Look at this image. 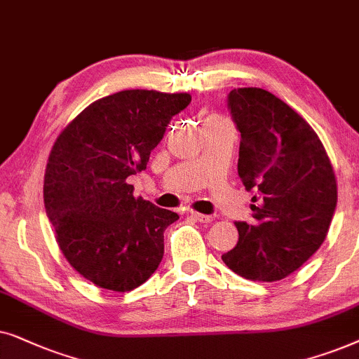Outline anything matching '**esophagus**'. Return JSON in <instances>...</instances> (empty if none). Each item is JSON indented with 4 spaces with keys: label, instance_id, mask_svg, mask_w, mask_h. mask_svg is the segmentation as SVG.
Segmentation results:
<instances>
[{
    "label": "esophagus",
    "instance_id": "34e87169",
    "mask_svg": "<svg viewBox=\"0 0 359 359\" xmlns=\"http://www.w3.org/2000/svg\"><path fill=\"white\" fill-rule=\"evenodd\" d=\"M190 215H192V217L200 223H210L213 219L212 215H205V213H198V212H190Z\"/></svg>",
    "mask_w": 359,
    "mask_h": 359
}]
</instances>
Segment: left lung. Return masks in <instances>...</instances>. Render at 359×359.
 <instances>
[{"mask_svg": "<svg viewBox=\"0 0 359 359\" xmlns=\"http://www.w3.org/2000/svg\"><path fill=\"white\" fill-rule=\"evenodd\" d=\"M241 133L238 175L251 198L255 222H236L238 243L222 259L233 272L257 283L280 280L322 246L337 207L332 162L313 128L262 88L228 95Z\"/></svg>", "mask_w": 359, "mask_h": 359, "instance_id": "obj_1", "label": "left lung"}]
</instances>
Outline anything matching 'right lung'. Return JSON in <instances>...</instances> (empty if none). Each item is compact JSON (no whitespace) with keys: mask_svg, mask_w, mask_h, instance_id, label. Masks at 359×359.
I'll return each instance as SVG.
<instances>
[{"mask_svg":"<svg viewBox=\"0 0 359 359\" xmlns=\"http://www.w3.org/2000/svg\"><path fill=\"white\" fill-rule=\"evenodd\" d=\"M189 93L123 90L76 114L52 146L44 205L69 264L113 292L140 287L164 256V231L179 215L133 195L128 177L146 169Z\"/></svg>","mask_w":359,"mask_h":359,"instance_id":"1","label":"right lung"}]
</instances>
